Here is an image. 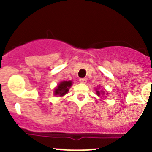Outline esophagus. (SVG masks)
Here are the masks:
<instances>
[{
    "label": "esophagus",
    "instance_id": "34e87169",
    "mask_svg": "<svg viewBox=\"0 0 152 152\" xmlns=\"http://www.w3.org/2000/svg\"><path fill=\"white\" fill-rule=\"evenodd\" d=\"M79 81L80 83H82V84H85L86 81H87V79L86 78H80L79 79Z\"/></svg>",
    "mask_w": 152,
    "mask_h": 152
}]
</instances>
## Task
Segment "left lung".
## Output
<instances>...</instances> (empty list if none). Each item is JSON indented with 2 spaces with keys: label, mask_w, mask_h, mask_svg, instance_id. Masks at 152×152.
I'll return each mask as SVG.
<instances>
[{
  "label": "left lung",
  "mask_w": 152,
  "mask_h": 152,
  "mask_svg": "<svg viewBox=\"0 0 152 152\" xmlns=\"http://www.w3.org/2000/svg\"><path fill=\"white\" fill-rule=\"evenodd\" d=\"M96 94H97L98 96H100V92H99L98 91H96Z\"/></svg>",
  "instance_id": "8db88e82"
}]
</instances>
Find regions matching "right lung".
<instances>
[{"label":"right lung","mask_w":152,"mask_h":152,"mask_svg":"<svg viewBox=\"0 0 152 152\" xmlns=\"http://www.w3.org/2000/svg\"><path fill=\"white\" fill-rule=\"evenodd\" d=\"M72 81H62L58 84L55 91V94L59 95L60 96H64L65 94H67L69 90V88L72 86Z\"/></svg>","instance_id":"1"}]
</instances>
